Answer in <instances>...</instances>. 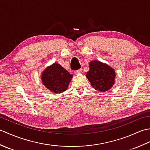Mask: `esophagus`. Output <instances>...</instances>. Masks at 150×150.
Masks as SVG:
<instances>
[{"instance_id":"34e87169","label":"esophagus","mask_w":150,"mask_h":150,"mask_svg":"<svg viewBox=\"0 0 150 150\" xmlns=\"http://www.w3.org/2000/svg\"><path fill=\"white\" fill-rule=\"evenodd\" d=\"M81 72H82L81 69H78V70H77V71H75V75H79V74H80V73H81Z\"/></svg>"}]
</instances>
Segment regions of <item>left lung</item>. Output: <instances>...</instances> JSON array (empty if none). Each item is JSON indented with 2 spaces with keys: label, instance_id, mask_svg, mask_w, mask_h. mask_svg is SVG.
<instances>
[{
  "label": "left lung",
  "instance_id": "left-lung-1",
  "mask_svg": "<svg viewBox=\"0 0 150 150\" xmlns=\"http://www.w3.org/2000/svg\"><path fill=\"white\" fill-rule=\"evenodd\" d=\"M90 70L86 77L91 86L98 91H107L113 87L115 82V71L111 66L99 60H92L89 64Z\"/></svg>",
  "mask_w": 150,
  "mask_h": 150
}]
</instances>
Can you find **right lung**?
Masks as SVG:
<instances>
[{
    "label": "right lung",
    "mask_w": 150,
    "mask_h": 150,
    "mask_svg": "<svg viewBox=\"0 0 150 150\" xmlns=\"http://www.w3.org/2000/svg\"><path fill=\"white\" fill-rule=\"evenodd\" d=\"M73 75L59 64L47 66L41 73L43 85L53 93H62L68 89Z\"/></svg>",
    "instance_id": "add662e5"
}]
</instances>
